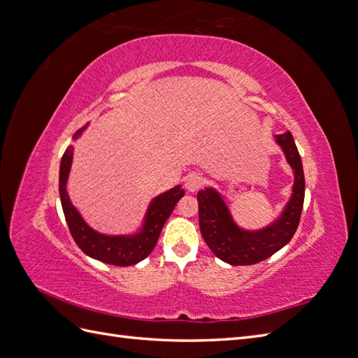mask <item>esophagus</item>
<instances>
[{
  "instance_id": "1",
  "label": "esophagus",
  "mask_w": 358,
  "mask_h": 358,
  "mask_svg": "<svg viewBox=\"0 0 358 358\" xmlns=\"http://www.w3.org/2000/svg\"><path fill=\"white\" fill-rule=\"evenodd\" d=\"M201 185H203V178L199 177L198 173H189V176L185 177V189L190 194L196 192V190L201 187Z\"/></svg>"
}]
</instances>
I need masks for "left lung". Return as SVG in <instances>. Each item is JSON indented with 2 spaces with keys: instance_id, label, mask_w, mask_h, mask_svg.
Instances as JSON below:
<instances>
[{
  "instance_id": "8db88e82",
  "label": "left lung",
  "mask_w": 358,
  "mask_h": 358,
  "mask_svg": "<svg viewBox=\"0 0 358 358\" xmlns=\"http://www.w3.org/2000/svg\"><path fill=\"white\" fill-rule=\"evenodd\" d=\"M293 169L292 196L279 217L262 229H244L235 221L222 194L212 186L196 195L199 230L212 253L230 265H253L285 247L296 234L305 198V177L301 155L292 132L273 137Z\"/></svg>"
}]
</instances>
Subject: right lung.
<instances>
[{"label":"right lung","instance_id":"1","mask_svg":"<svg viewBox=\"0 0 358 358\" xmlns=\"http://www.w3.org/2000/svg\"><path fill=\"white\" fill-rule=\"evenodd\" d=\"M84 124L80 129L74 132L73 141H76L84 131L88 128ZM73 152L74 146L69 145L62 155L59 166V196L62 210L65 215L66 224H69L70 234L74 243L87 256L93 257L96 261H101L110 265H119V267H128L134 265L145 257L149 256L154 250V247L159 241L164 222L168 221L173 207L185 195V190L180 185L172 187L166 192L157 195L151 204H149L143 222L134 234L129 235H106L93 229L90 224L82 218L80 212L71 203L70 195L66 192V182H69L71 164H73Z\"/></svg>","mask_w":358,"mask_h":358}]
</instances>
